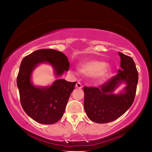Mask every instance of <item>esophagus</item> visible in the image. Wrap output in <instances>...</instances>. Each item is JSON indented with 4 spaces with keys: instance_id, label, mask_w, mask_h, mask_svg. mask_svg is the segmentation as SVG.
Here are the masks:
<instances>
[{
    "instance_id": "34e87169",
    "label": "esophagus",
    "mask_w": 152,
    "mask_h": 152,
    "mask_svg": "<svg viewBox=\"0 0 152 152\" xmlns=\"http://www.w3.org/2000/svg\"><path fill=\"white\" fill-rule=\"evenodd\" d=\"M76 88H82V84L80 83V82H77L76 83Z\"/></svg>"
}]
</instances>
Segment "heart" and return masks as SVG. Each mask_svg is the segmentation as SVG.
Segmentation results:
<instances>
[{
    "mask_svg": "<svg viewBox=\"0 0 152 152\" xmlns=\"http://www.w3.org/2000/svg\"><path fill=\"white\" fill-rule=\"evenodd\" d=\"M79 72L86 76H93L96 83L104 82L111 73L107 63L102 60H92L84 61L79 66Z\"/></svg>",
    "mask_w": 152,
    "mask_h": 152,
    "instance_id": "heart-1",
    "label": "heart"
}]
</instances>
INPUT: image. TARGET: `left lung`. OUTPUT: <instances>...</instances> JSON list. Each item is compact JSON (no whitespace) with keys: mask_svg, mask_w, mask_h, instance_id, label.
<instances>
[{"mask_svg":"<svg viewBox=\"0 0 152 152\" xmlns=\"http://www.w3.org/2000/svg\"><path fill=\"white\" fill-rule=\"evenodd\" d=\"M121 70L107 82L96 87H84V107L86 115L93 122L106 123L123 115L134 101L138 82L135 64L129 56L119 52ZM126 86L118 95L113 93L121 83Z\"/></svg>","mask_w":152,"mask_h":152,"instance_id":"8db88e82","label":"left lung"}]
</instances>
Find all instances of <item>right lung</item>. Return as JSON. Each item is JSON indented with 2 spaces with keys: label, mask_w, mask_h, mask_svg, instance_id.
<instances>
[{
  "label": "right lung",
  "mask_w": 152,
  "mask_h": 152,
  "mask_svg": "<svg viewBox=\"0 0 152 152\" xmlns=\"http://www.w3.org/2000/svg\"><path fill=\"white\" fill-rule=\"evenodd\" d=\"M49 63L56 76L68 71L70 63L62 52L51 49L38 50L23 59L17 76L20 103L25 112L42 124H53L62 117L69 97L76 82L56 80L51 86H35L31 74L40 64Z\"/></svg>",
  "instance_id": "obj_1"
}]
</instances>
